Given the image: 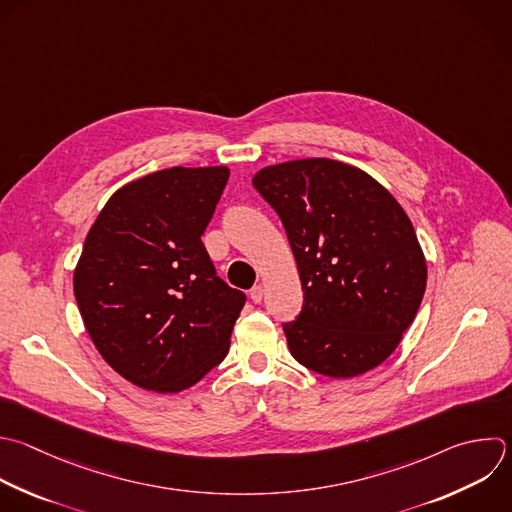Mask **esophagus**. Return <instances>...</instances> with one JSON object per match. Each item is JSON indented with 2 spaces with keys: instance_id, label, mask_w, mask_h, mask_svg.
I'll list each match as a JSON object with an SVG mask.
<instances>
[{
  "instance_id": "obj_1",
  "label": "esophagus",
  "mask_w": 512,
  "mask_h": 512,
  "mask_svg": "<svg viewBox=\"0 0 512 512\" xmlns=\"http://www.w3.org/2000/svg\"><path fill=\"white\" fill-rule=\"evenodd\" d=\"M250 298L258 304V302H262V298H264V288L260 286V284H256L252 290H250Z\"/></svg>"
}]
</instances>
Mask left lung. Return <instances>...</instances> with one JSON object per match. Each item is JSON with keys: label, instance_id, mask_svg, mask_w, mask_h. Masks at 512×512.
I'll use <instances>...</instances> for the list:
<instances>
[{"label": "left lung", "instance_id": "8db88e82", "mask_svg": "<svg viewBox=\"0 0 512 512\" xmlns=\"http://www.w3.org/2000/svg\"><path fill=\"white\" fill-rule=\"evenodd\" d=\"M296 258L304 304L284 334L312 372L352 378L382 364L412 324L426 288L414 228L366 172L328 158L260 170Z\"/></svg>", "mask_w": 512, "mask_h": 512}]
</instances>
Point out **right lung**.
Returning a JSON list of instances; mask_svg holds the SVG:
<instances>
[{
    "label": "right lung",
    "mask_w": 512,
    "mask_h": 512,
    "mask_svg": "<svg viewBox=\"0 0 512 512\" xmlns=\"http://www.w3.org/2000/svg\"><path fill=\"white\" fill-rule=\"evenodd\" d=\"M230 170L168 168L120 188L74 272L86 330L132 384L180 392L218 366L246 304L202 244Z\"/></svg>",
    "instance_id": "1"
}]
</instances>
